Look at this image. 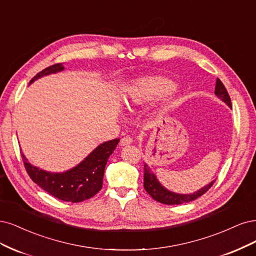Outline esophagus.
Returning <instances> with one entry per match:
<instances>
[{"mask_svg":"<svg viewBox=\"0 0 256 256\" xmlns=\"http://www.w3.org/2000/svg\"><path fill=\"white\" fill-rule=\"evenodd\" d=\"M132 142H133V138H132L130 136H124L123 137L121 140H120V144L121 146H128V144H130Z\"/></svg>","mask_w":256,"mask_h":256,"instance_id":"obj_1","label":"esophagus"}]
</instances>
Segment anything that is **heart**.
I'll list each match as a JSON object with an SVG mask.
<instances>
[{"mask_svg":"<svg viewBox=\"0 0 256 256\" xmlns=\"http://www.w3.org/2000/svg\"><path fill=\"white\" fill-rule=\"evenodd\" d=\"M174 85L171 80L162 76L140 78L132 83L126 89V104L128 107L137 106L153 100L154 98L172 92Z\"/></svg>","mask_w":256,"mask_h":256,"instance_id":"b5f03b06","label":"heart"}]
</instances>
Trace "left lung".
Instances as JSON below:
<instances>
[{
	"mask_svg": "<svg viewBox=\"0 0 256 256\" xmlns=\"http://www.w3.org/2000/svg\"><path fill=\"white\" fill-rule=\"evenodd\" d=\"M215 94L220 98L222 101L226 102L230 107H232V102H230V98L228 96V92L226 88L224 87V83L217 78L216 82V88H215ZM144 187L146 189V192L149 194L155 201H158L162 204H167V205H174V204H183V203H188L192 202L204 194L208 189L214 185L215 180H212V183H210L208 186H205L201 188L200 190H198L194 194H180L176 192H171L167 190L166 188L162 187L160 182L156 178V176L151 172L150 168L146 166L144 164Z\"/></svg>",
	"mask_w": 256,
	"mask_h": 256,
	"instance_id": "8db88e82",
	"label": "left lung"
}]
</instances>
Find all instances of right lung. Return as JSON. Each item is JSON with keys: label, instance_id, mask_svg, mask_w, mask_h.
I'll list each match as a JSON object with an SVG mask.
<instances>
[{"label": "right lung", "instance_id": "obj_1", "mask_svg": "<svg viewBox=\"0 0 256 256\" xmlns=\"http://www.w3.org/2000/svg\"><path fill=\"white\" fill-rule=\"evenodd\" d=\"M64 70L62 64H55L37 73L30 84L37 78ZM119 138L110 140L98 146L76 167L62 173H51L40 170L28 162L26 156L22 160L28 174L39 187L57 199L78 203L90 199L101 190L106 162L116 149Z\"/></svg>", "mask_w": 256, "mask_h": 256}]
</instances>
